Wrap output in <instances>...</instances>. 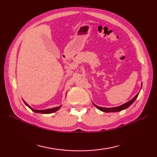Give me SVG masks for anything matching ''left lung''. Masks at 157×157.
I'll return each mask as SVG.
<instances>
[{"label": "left lung", "instance_id": "1", "mask_svg": "<svg viewBox=\"0 0 157 157\" xmlns=\"http://www.w3.org/2000/svg\"><path fill=\"white\" fill-rule=\"evenodd\" d=\"M141 88H142V86H141ZM139 94H136L134 98H133L131 101H128V102L125 103V104H123L121 106H116V107H111V108H106V107H101V106H98L97 105H94V106H96V108H98L100 111H101L102 112H105V113H115V112H119V111H123V110L126 109L127 108H128L129 106L131 105L133 102L135 101V100L136 99V98L138 97V96Z\"/></svg>", "mask_w": 157, "mask_h": 157}]
</instances>
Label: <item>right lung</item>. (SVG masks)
<instances>
[{"instance_id": "right-lung-1", "label": "right lung", "mask_w": 157, "mask_h": 157, "mask_svg": "<svg viewBox=\"0 0 157 157\" xmlns=\"http://www.w3.org/2000/svg\"><path fill=\"white\" fill-rule=\"evenodd\" d=\"M23 102H24L25 105L28 106V107L32 110V111H33L35 113H43V114H50V113H52L54 112H56V111H58V110L62 106V105H61L59 106H57V107H54V108H52V109H45V110H36V109H32L31 106L28 105L24 101H23Z\"/></svg>"}]
</instances>
